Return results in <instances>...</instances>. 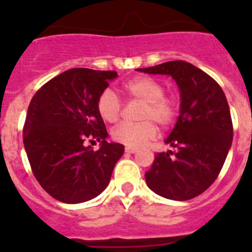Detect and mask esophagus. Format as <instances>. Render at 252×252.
<instances>
[{"label": "esophagus", "instance_id": "obj_1", "mask_svg": "<svg viewBox=\"0 0 252 252\" xmlns=\"http://www.w3.org/2000/svg\"><path fill=\"white\" fill-rule=\"evenodd\" d=\"M125 151L128 154H135L137 151V149L136 148H128V146H126V148H125Z\"/></svg>", "mask_w": 252, "mask_h": 252}]
</instances>
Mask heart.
Masks as SVG:
<instances>
[{"instance_id":"heart-1","label":"heart","mask_w":252,"mask_h":252,"mask_svg":"<svg viewBox=\"0 0 252 252\" xmlns=\"http://www.w3.org/2000/svg\"><path fill=\"white\" fill-rule=\"evenodd\" d=\"M122 90L130 99L144 102L141 111L142 122L124 124L116 126L112 131L115 141L128 148H140L157 136L159 126L166 128L174 124L179 112V104L173 95L164 93L161 83L150 77H136L124 83ZM97 111L101 119L110 124L120 120L122 113V103L119 95L112 90L106 88L97 98Z\"/></svg>"}]
</instances>
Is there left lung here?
I'll return each instance as SVG.
<instances>
[{"label": "left lung", "instance_id": "1", "mask_svg": "<svg viewBox=\"0 0 252 252\" xmlns=\"http://www.w3.org/2000/svg\"><path fill=\"white\" fill-rule=\"evenodd\" d=\"M140 72L168 74L180 90V115L166 144L177 151L158 153L146 171L149 188L174 201L202 194L217 179L232 144L230 107L220 84L183 60H171Z\"/></svg>", "mask_w": 252, "mask_h": 252}]
</instances>
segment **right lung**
Segmentation results:
<instances>
[{
	"label": "right lung",
	"mask_w": 252,
	"mask_h": 252,
	"mask_svg": "<svg viewBox=\"0 0 252 252\" xmlns=\"http://www.w3.org/2000/svg\"><path fill=\"white\" fill-rule=\"evenodd\" d=\"M116 77L113 70L69 69L46 82L29 104L22 133L29 162L40 186L58 201H90L110 183L125 148L106 141L97 98ZM87 141H99L101 148L92 151Z\"/></svg>",
	"instance_id": "add662e5"
}]
</instances>
